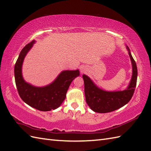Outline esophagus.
Instances as JSON below:
<instances>
[{
  "label": "esophagus",
  "instance_id": "esophagus-1",
  "mask_svg": "<svg viewBox=\"0 0 151 151\" xmlns=\"http://www.w3.org/2000/svg\"><path fill=\"white\" fill-rule=\"evenodd\" d=\"M82 71H84V69H82Z\"/></svg>",
  "mask_w": 151,
  "mask_h": 151
}]
</instances>
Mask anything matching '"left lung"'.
Returning a JSON list of instances; mask_svg holds the SVG:
<instances>
[{
  "instance_id": "1",
  "label": "left lung",
  "mask_w": 151,
  "mask_h": 151,
  "mask_svg": "<svg viewBox=\"0 0 151 151\" xmlns=\"http://www.w3.org/2000/svg\"><path fill=\"white\" fill-rule=\"evenodd\" d=\"M133 68L131 82L126 89L109 92L98 87L89 77L83 75L85 87V96L87 105L91 110L98 113H108L117 110L128 103L134 94L137 80V67L127 46Z\"/></svg>"
}]
</instances>
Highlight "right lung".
<instances>
[{"label": "right lung", "mask_w": 151, "mask_h": 151, "mask_svg": "<svg viewBox=\"0 0 151 151\" xmlns=\"http://www.w3.org/2000/svg\"><path fill=\"white\" fill-rule=\"evenodd\" d=\"M35 42L33 40L29 42L20 52L14 65L15 83L20 98L27 105L40 111L55 110L65 99L69 86L80 75V72L78 69L62 71L52 83L42 87L27 83L22 76V64L27 53Z\"/></svg>", "instance_id": "obj_1"}]
</instances>
